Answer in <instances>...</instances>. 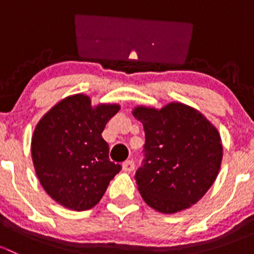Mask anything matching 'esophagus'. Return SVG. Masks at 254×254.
Returning a JSON list of instances; mask_svg holds the SVG:
<instances>
[{
	"label": "esophagus",
	"instance_id": "34e87169",
	"mask_svg": "<svg viewBox=\"0 0 254 254\" xmlns=\"http://www.w3.org/2000/svg\"><path fill=\"white\" fill-rule=\"evenodd\" d=\"M134 168H135V165L131 160L125 161V162L123 163V171H125V172H132Z\"/></svg>",
	"mask_w": 254,
	"mask_h": 254
}]
</instances>
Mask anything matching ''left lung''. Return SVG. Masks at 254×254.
<instances>
[{
    "label": "left lung",
    "mask_w": 254,
    "mask_h": 254,
    "mask_svg": "<svg viewBox=\"0 0 254 254\" xmlns=\"http://www.w3.org/2000/svg\"><path fill=\"white\" fill-rule=\"evenodd\" d=\"M131 113L146 136V158L135 176L143 201L162 214L193 206L219 175L224 155L219 130L181 102L160 109L136 106Z\"/></svg>",
    "instance_id": "left-lung-1"
}]
</instances>
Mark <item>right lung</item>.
Wrapping results in <instances>:
<instances>
[{
    "instance_id": "obj_1",
    "label": "right lung",
    "mask_w": 254,
    "mask_h": 254,
    "mask_svg": "<svg viewBox=\"0 0 254 254\" xmlns=\"http://www.w3.org/2000/svg\"><path fill=\"white\" fill-rule=\"evenodd\" d=\"M120 111L118 103L92 106L87 94L61 99L35 125L32 160L40 184L58 204L75 211L99 203L120 166L109 161L102 137L106 124Z\"/></svg>"
}]
</instances>
